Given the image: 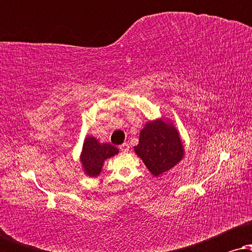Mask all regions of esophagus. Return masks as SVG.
Listing matches in <instances>:
<instances>
[{
  "label": "esophagus",
  "mask_w": 252,
  "mask_h": 252,
  "mask_svg": "<svg viewBox=\"0 0 252 252\" xmlns=\"http://www.w3.org/2000/svg\"><path fill=\"white\" fill-rule=\"evenodd\" d=\"M119 149H120V151H123V153H126V151H128V149H129V146H128V143H123L122 146L119 147Z\"/></svg>",
  "instance_id": "1"
}]
</instances>
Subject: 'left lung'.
<instances>
[{
  "label": "left lung",
  "mask_w": 252,
  "mask_h": 252,
  "mask_svg": "<svg viewBox=\"0 0 252 252\" xmlns=\"http://www.w3.org/2000/svg\"><path fill=\"white\" fill-rule=\"evenodd\" d=\"M134 151L155 177L170 171L185 157L179 130L173 123L164 118L150 120L144 125Z\"/></svg>",
  "instance_id": "1"
}]
</instances>
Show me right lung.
<instances>
[{
	"label": "right lung",
	"mask_w": 252,
	"mask_h": 252,
	"mask_svg": "<svg viewBox=\"0 0 252 252\" xmlns=\"http://www.w3.org/2000/svg\"><path fill=\"white\" fill-rule=\"evenodd\" d=\"M118 153L119 150L110 143H101L96 137L87 136L80 154V163L85 174L91 178L98 177L104 161Z\"/></svg>",
	"instance_id": "add662e5"
}]
</instances>
